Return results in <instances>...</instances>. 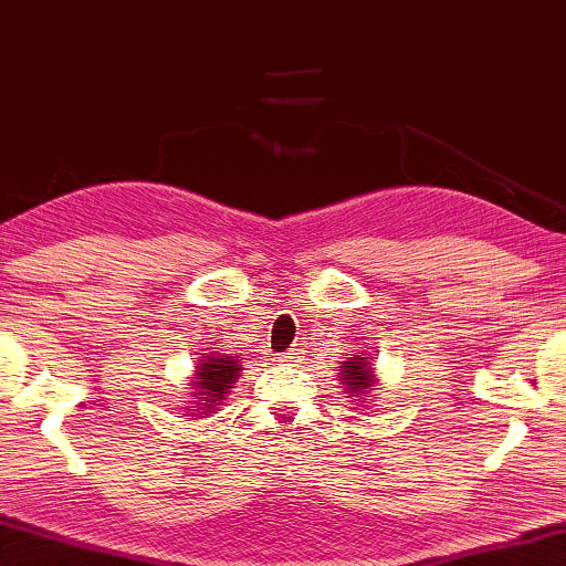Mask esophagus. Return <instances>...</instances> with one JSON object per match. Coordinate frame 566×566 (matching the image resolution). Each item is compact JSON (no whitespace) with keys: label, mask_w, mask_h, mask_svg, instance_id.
<instances>
[{"label":"esophagus","mask_w":566,"mask_h":566,"mask_svg":"<svg viewBox=\"0 0 566 566\" xmlns=\"http://www.w3.org/2000/svg\"><path fill=\"white\" fill-rule=\"evenodd\" d=\"M301 356H298V350H289V354H283V360H285V364H295V360H298Z\"/></svg>","instance_id":"34e87169"}]
</instances>
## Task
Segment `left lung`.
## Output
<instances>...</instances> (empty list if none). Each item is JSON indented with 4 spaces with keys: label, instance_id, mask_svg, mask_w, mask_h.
<instances>
[{
    "label": "left lung",
    "instance_id": "8db88e82",
    "mask_svg": "<svg viewBox=\"0 0 566 566\" xmlns=\"http://www.w3.org/2000/svg\"><path fill=\"white\" fill-rule=\"evenodd\" d=\"M340 376V388H346V394L354 396V401H358V396H364L370 386H374V368H370L368 360H364V356L348 358L344 360V366H338ZM370 401V398H364V403Z\"/></svg>",
    "mask_w": 566,
    "mask_h": 566
}]
</instances>
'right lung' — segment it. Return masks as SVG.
<instances>
[{"label":"right lung","mask_w":566,"mask_h":566,"mask_svg":"<svg viewBox=\"0 0 566 566\" xmlns=\"http://www.w3.org/2000/svg\"><path fill=\"white\" fill-rule=\"evenodd\" d=\"M196 398L188 411H202L212 413L218 409L220 398L230 394V388L238 381L240 376V360L235 356H202L200 364L196 366Z\"/></svg>","instance_id":"add662e5"}]
</instances>
